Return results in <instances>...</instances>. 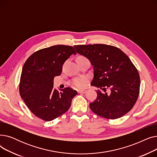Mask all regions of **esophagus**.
Returning a JSON list of instances; mask_svg holds the SVG:
<instances>
[{
  "instance_id": "34e87169",
  "label": "esophagus",
  "mask_w": 157,
  "mask_h": 157,
  "mask_svg": "<svg viewBox=\"0 0 157 157\" xmlns=\"http://www.w3.org/2000/svg\"><path fill=\"white\" fill-rule=\"evenodd\" d=\"M86 92V90H78V93L79 94H85Z\"/></svg>"
}]
</instances>
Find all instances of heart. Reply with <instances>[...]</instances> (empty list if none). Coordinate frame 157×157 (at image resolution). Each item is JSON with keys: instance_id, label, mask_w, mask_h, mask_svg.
Here are the masks:
<instances>
[{"instance_id": "heart-1", "label": "heart", "mask_w": 157, "mask_h": 157, "mask_svg": "<svg viewBox=\"0 0 157 157\" xmlns=\"http://www.w3.org/2000/svg\"><path fill=\"white\" fill-rule=\"evenodd\" d=\"M87 81H88V78L86 77H85V76L78 77L72 79V84L75 87L81 88L85 86Z\"/></svg>"}]
</instances>
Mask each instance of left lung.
Listing matches in <instances>:
<instances>
[{
	"label": "left lung",
	"mask_w": 157,
	"mask_h": 157,
	"mask_svg": "<svg viewBox=\"0 0 157 157\" xmlns=\"http://www.w3.org/2000/svg\"><path fill=\"white\" fill-rule=\"evenodd\" d=\"M74 48L94 66L91 85L104 91L97 90L96 99L90 104V109L107 119L124 116L135 105L141 83L137 69L128 56L118 48L110 45H75Z\"/></svg>",
	"instance_id": "left-lung-1"
}]
</instances>
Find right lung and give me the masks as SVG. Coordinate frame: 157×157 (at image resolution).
Here are the masks:
<instances>
[{
    "label": "right lung",
    "instance_id": "add662e5",
    "mask_svg": "<svg viewBox=\"0 0 157 157\" xmlns=\"http://www.w3.org/2000/svg\"><path fill=\"white\" fill-rule=\"evenodd\" d=\"M73 47L55 45L39 49L24 63L19 85L20 94L30 111L41 120L52 121L67 112L77 92L67 87L59 92L53 88V79L60 76L62 65Z\"/></svg>",
    "mask_w": 157,
    "mask_h": 157
}]
</instances>
